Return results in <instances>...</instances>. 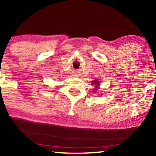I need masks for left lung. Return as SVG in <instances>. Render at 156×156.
<instances>
[{
  "label": "left lung",
  "instance_id": "obj_1",
  "mask_svg": "<svg viewBox=\"0 0 156 156\" xmlns=\"http://www.w3.org/2000/svg\"><path fill=\"white\" fill-rule=\"evenodd\" d=\"M92 85H95V88H94V91H93V92H95V91H96V90H98V89L99 88V82L98 81V80H93L92 82Z\"/></svg>",
  "mask_w": 156,
  "mask_h": 156
}]
</instances>
